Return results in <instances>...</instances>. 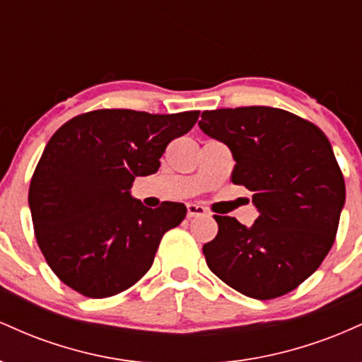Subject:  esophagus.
Returning <instances> with one entry per match:
<instances>
[{"label":"esophagus","mask_w":362,"mask_h":362,"mask_svg":"<svg viewBox=\"0 0 362 362\" xmlns=\"http://www.w3.org/2000/svg\"><path fill=\"white\" fill-rule=\"evenodd\" d=\"M207 211L199 204H189L187 206V218H195V216H206Z\"/></svg>","instance_id":"esophagus-1"}]
</instances>
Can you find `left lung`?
Segmentation results:
<instances>
[{
    "label": "left lung",
    "mask_w": 362,
    "mask_h": 362,
    "mask_svg": "<svg viewBox=\"0 0 362 362\" xmlns=\"http://www.w3.org/2000/svg\"><path fill=\"white\" fill-rule=\"evenodd\" d=\"M199 127L230 148L231 182L252 194L250 228L214 216L218 235L202 252L207 267L255 300L296 289L320 267L337 235L346 184L322 129L288 110L238 107L202 112Z\"/></svg>",
    "instance_id": "1"
}]
</instances>
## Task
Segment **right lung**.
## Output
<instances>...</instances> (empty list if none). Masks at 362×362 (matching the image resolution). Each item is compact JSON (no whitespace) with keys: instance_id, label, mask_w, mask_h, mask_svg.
Masks as SVG:
<instances>
[{"instance_id":"1","label":"right lung","mask_w":362,"mask_h":362,"mask_svg":"<svg viewBox=\"0 0 362 362\" xmlns=\"http://www.w3.org/2000/svg\"><path fill=\"white\" fill-rule=\"evenodd\" d=\"M199 110L148 114L102 109L76 115L49 139L28 190L34 231L49 267L88 298H109L149 271L163 235L187 207L156 209L131 195L136 177L160 168L170 141L187 134Z\"/></svg>"}]
</instances>
